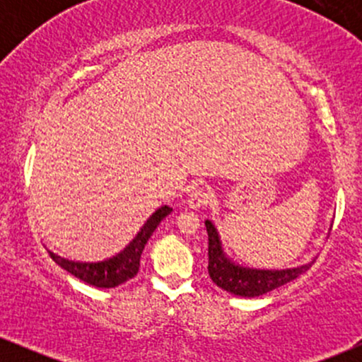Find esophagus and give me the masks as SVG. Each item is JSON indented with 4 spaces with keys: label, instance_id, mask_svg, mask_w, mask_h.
I'll return each instance as SVG.
<instances>
[{
    "label": "esophagus",
    "instance_id": "esophagus-1",
    "mask_svg": "<svg viewBox=\"0 0 362 362\" xmlns=\"http://www.w3.org/2000/svg\"><path fill=\"white\" fill-rule=\"evenodd\" d=\"M209 202V190L206 187H197L190 192L189 199H187V204H189L190 209H199V207L206 206Z\"/></svg>",
    "mask_w": 362,
    "mask_h": 362
}]
</instances>
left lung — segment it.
Listing matches in <instances>:
<instances>
[{"instance_id": "obj_1", "label": "left lung", "mask_w": 362, "mask_h": 362, "mask_svg": "<svg viewBox=\"0 0 362 362\" xmlns=\"http://www.w3.org/2000/svg\"><path fill=\"white\" fill-rule=\"evenodd\" d=\"M204 223L207 238H209V247H207L209 265H207V271H209L211 279H213L218 288L228 291V293L235 294V296H262V294L269 293V291H274L294 281L315 264L313 259L308 264L300 265V267L281 269V271L243 267V265L236 264V262L226 255L221 238H219V233L213 221L206 219Z\"/></svg>"}]
</instances>
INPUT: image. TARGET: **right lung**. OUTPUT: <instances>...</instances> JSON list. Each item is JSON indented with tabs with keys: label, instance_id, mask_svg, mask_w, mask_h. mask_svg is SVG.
Wrapping results in <instances>:
<instances>
[{
	"label": "right lung",
	"instance_id": "obj_1",
	"mask_svg": "<svg viewBox=\"0 0 362 362\" xmlns=\"http://www.w3.org/2000/svg\"><path fill=\"white\" fill-rule=\"evenodd\" d=\"M172 213V207L161 206L146 219L138 235L129 242L124 250L115 253L114 257L98 262H76L64 259L49 250L51 259L61 265L64 271L73 274L74 277L86 282V284L95 286V288H115V286L124 284V282L132 279L139 271L141 253L144 250V245L151 238L153 231L156 230L158 224L163 221V218Z\"/></svg>",
	"mask_w": 362,
	"mask_h": 362
}]
</instances>
